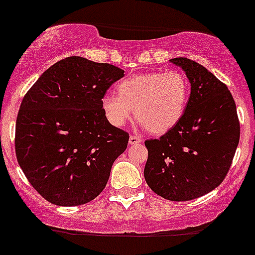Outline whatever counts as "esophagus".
<instances>
[{
    "label": "esophagus",
    "mask_w": 255,
    "mask_h": 255,
    "mask_svg": "<svg viewBox=\"0 0 255 255\" xmlns=\"http://www.w3.org/2000/svg\"><path fill=\"white\" fill-rule=\"evenodd\" d=\"M142 141V138L140 136H136V134H131L129 136V145H138Z\"/></svg>",
    "instance_id": "obj_1"
}]
</instances>
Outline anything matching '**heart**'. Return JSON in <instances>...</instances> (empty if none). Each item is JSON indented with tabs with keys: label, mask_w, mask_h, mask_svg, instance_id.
Listing matches in <instances>:
<instances>
[{
	"label": "heart",
	"mask_w": 255,
	"mask_h": 255,
	"mask_svg": "<svg viewBox=\"0 0 255 255\" xmlns=\"http://www.w3.org/2000/svg\"><path fill=\"white\" fill-rule=\"evenodd\" d=\"M190 87L177 70L147 72L124 79L117 84V95H106L101 109L106 121L123 127L132 117L151 133H166L174 128L187 109Z\"/></svg>",
	"instance_id": "obj_1"
}]
</instances>
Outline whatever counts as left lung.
<instances>
[{"mask_svg": "<svg viewBox=\"0 0 255 255\" xmlns=\"http://www.w3.org/2000/svg\"><path fill=\"white\" fill-rule=\"evenodd\" d=\"M170 61L187 74L190 97L174 128L145 141L144 176L158 196L189 201L224 180L240 140V122L231 92L217 76L192 59Z\"/></svg>", "mask_w": 255, "mask_h": 255, "instance_id": "obj_1", "label": "left lung"}]
</instances>
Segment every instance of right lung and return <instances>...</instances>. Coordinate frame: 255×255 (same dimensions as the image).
<instances>
[{"mask_svg":"<svg viewBox=\"0 0 255 255\" xmlns=\"http://www.w3.org/2000/svg\"><path fill=\"white\" fill-rule=\"evenodd\" d=\"M123 76L117 66L68 57L25 93L15 126L16 159L51 204L84 205L106 187L129 134L106 121L101 101Z\"/></svg>","mask_w":255,"mask_h":255,"instance_id":"obj_1","label":"right lung"}]
</instances>
